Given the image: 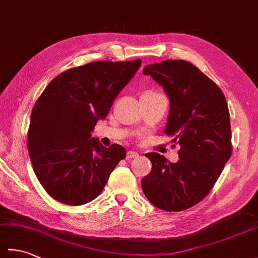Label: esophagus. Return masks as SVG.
I'll use <instances>...</instances> for the list:
<instances>
[{
    "mask_svg": "<svg viewBox=\"0 0 258 258\" xmlns=\"http://www.w3.org/2000/svg\"><path fill=\"white\" fill-rule=\"evenodd\" d=\"M136 156H139V153L134 151H128L127 154H126V158H133Z\"/></svg>",
    "mask_w": 258,
    "mask_h": 258,
    "instance_id": "obj_1",
    "label": "esophagus"
}]
</instances>
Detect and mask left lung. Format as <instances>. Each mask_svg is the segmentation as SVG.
I'll return each mask as SVG.
<instances>
[{"label": "left lung", "instance_id": "obj_1", "mask_svg": "<svg viewBox=\"0 0 258 258\" xmlns=\"http://www.w3.org/2000/svg\"><path fill=\"white\" fill-rule=\"evenodd\" d=\"M143 73L167 94L165 134L180 147L176 163L158 153H146L152 171L142 178V188L146 199L163 211L187 210L210 193L232 155L226 98L211 79L183 59L146 65Z\"/></svg>", "mask_w": 258, "mask_h": 258}]
</instances>
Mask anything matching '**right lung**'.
Instances as JSON below:
<instances>
[{"label": "right lung", "mask_w": 258, "mask_h": 258, "mask_svg": "<svg viewBox=\"0 0 258 258\" xmlns=\"http://www.w3.org/2000/svg\"><path fill=\"white\" fill-rule=\"evenodd\" d=\"M142 61H97L57 75L31 114L27 150L41 185L54 200L83 205L101 194L126 150L91 138Z\"/></svg>", "instance_id": "obj_1"}]
</instances>
